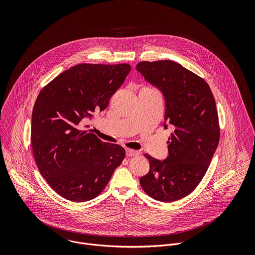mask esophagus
Here are the masks:
<instances>
[{"instance_id": "esophagus-1", "label": "esophagus", "mask_w": 255, "mask_h": 255, "mask_svg": "<svg viewBox=\"0 0 255 255\" xmlns=\"http://www.w3.org/2000/svg\"><path fill=\"white\" fill-rule=\"evenodd\" d=\"M126 154L128 157H132V156H136L139 154L138 151L136 150H133V149H129V148H127L126 149Z\"/></svg>"}]
</instances>
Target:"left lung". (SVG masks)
<instances>
[{
    "instance_id": "8db88e82",
    "label": "left lung",
    "mask_w": 255,
    "mask_h": 255,
    "mask_svg": "<svg viewBox=\"0 0 255 255\" xmlns=\"http://www.w3.org/2000/svg\"><path fill=\"white\" fill-rule=\"evenodd\" d=\"M136 70L164 95L165 128L171 126L169 156L160 161L145 154L149 172L140 178L146 193L173 202L201 182L220 139L218 112L208 83L174 61L140 62Z\"/></svg>"
}]
</instances>
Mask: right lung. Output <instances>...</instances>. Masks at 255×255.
Segmentation results:
<instances>
[{
	"instance_id": "obj_1",
	"label": "right lung",
	"mask_w": 255,
	"mask_h": 255,
	"mask_svg": "<svg viewBox=\"0 0 255 255\" xmlns=\"http://www.w3.org/2000/svg\"><path fill=\"white\" fill-rule=\"evenodd\" d=\"M131 70L128 64H79L42 88L31 122V145L42 177L62 197L84 202L99 195L125 159L81 123L106 109Z\"/></svg>"
}]
</instances>
